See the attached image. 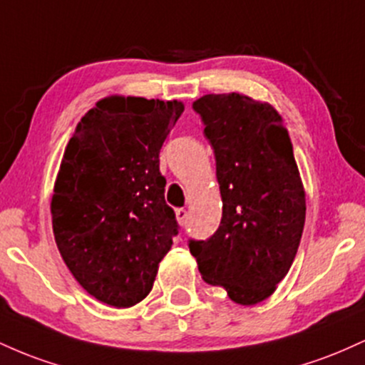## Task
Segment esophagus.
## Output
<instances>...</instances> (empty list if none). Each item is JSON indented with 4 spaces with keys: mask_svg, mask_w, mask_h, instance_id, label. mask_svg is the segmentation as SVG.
<instances>
[{
    "mask_svg": "<svg viewBox=\"0 0 365 365\" xmlns=\"http://www.w3.org/2000/svg\"><path fill=\"white\" fill-rule=\"evenodd\" d=\"M187 217H188L187 209H183V207L177 209V220H178L180 226H185V225H187Z\"/></svg>",
    "mask_w": 365,
    "mask_h": 365,
    "instance_id": "esophagus-1",
    "label": "esophagus"
}]
</instances>
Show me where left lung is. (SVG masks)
Masks as SVG:
<instances>
[{
  "label": "left lung",
  "mask_w": 365,
  "mask_h": 365,
  "mask_svg": "<svg viewBox=\"0 0 365 365\" xmlns=\"http://www.w3.org/2000/svg\"><path fill=\"white\" fill-rule=\"evenodd\" d=\"M215 149L223 216L207 240H188L202 279L240 305L266 300L290 269L305 223V192L282 116L238 92L192 104Z\"/></svg>",
  "instance_id": "left-lung-1"
}]
</instances>
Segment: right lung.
<instances>
[{
	"label": "right lung",
	"instance_id": "right-lung-1",
	"mask_svg": "<svg viewBox=\"0 0 365 365\" xmlns=\"http://www.w3.org/2000/svg\"><path fill=\"white\" fill-rule=\"evenodd\" d=\"M180 101L104 98L78 121L58 171L53 232L63 261L94 299L125 309L153 290L178 235L159 150Z\"/></svg>",
	"mask_w": 365,
	"mask_h": 365
}]
</instances>
